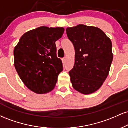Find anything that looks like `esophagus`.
Wrapping results in <instances>:
<instances>
[{
  "mask_svg": "<svg viewBox=\"0 0 128 128\" xmlns=\"http://www.w3.org/2000/svg\"><path fill=\"white\" fill-rule=\"evenodd\" d=\"M62 62L64 63V64H66V60H67V58H66V57H65V58H63V59H62Z\"/></svg>",
  "mask_w": 128,
  "mask_h": 128,
  "instance_id": "34e87169",
  "label": "esophagus"
}]
</instances>
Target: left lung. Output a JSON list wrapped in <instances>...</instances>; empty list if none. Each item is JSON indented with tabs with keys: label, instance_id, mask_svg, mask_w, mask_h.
Instances as JSON below:
<instances>
[{
	"label": "left lung",
	"instance_id": "obj_1",
	"mask_svg": "<svg viewBox=\"0 0 128 128\" xmlns=\"http://www.w3.org/2000/svg\"><path fill=\"white\" fill-rule=\"evenodd\" d=\"M66 32L75 50L74 67L69 72L73 88L83 94L93 93L109 74L113 60L112 42L94 26L79 24L67 28Z\"/></svg>",
	"mask_w": 128,
	"mask_h": 128
}]
</instances>
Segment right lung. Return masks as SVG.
Segmentation results:
<instances>
[{
    "label": "right lung",
    "instance_id": "obj_1",
    "mask_svg": "<svg viewBox=\"0 0 128 128\" xmlns=\"http://www.w3.org/2000/svg\"><path fill=\"white\" fill-rule=\"evenodd\" d=\"M64 32V28L41 26L26 32L14 48L16 71L32 92L42 94L55 88L63 70L62 61L57 58L55 42Z\"/></svg>",
    "mask_w": 128,
    "mask_h": 128
}]
</instances>
